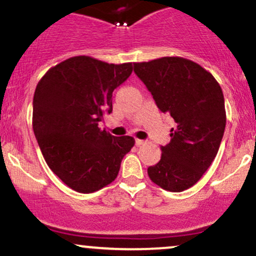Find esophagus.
<instances>
[{
  "label": "esophagus",
  "instance_id": "obj_1",
  "mask_svg": "<svg viewBox=\"0 0 256 256\" xmlns=\"http://www.w3.org/2000/svg\"><path fill=\"white\" fill-rule=\"evenodd\" d=\"M144 140H138V138H137V140H136V146H143V144H144Z\"/></svg>",
  "mask_w": 256,
  "mask_h": 256
}]
</instances>
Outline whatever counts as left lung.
Segmentation results:
<instances>
[{"label": "left lung", "mask_w": 256, "mask_h": 256, "mask_svg": "<svg viewBox=\"0 0 256 256\" xmlns=\"http://www.w3.org/2000/svg\"><path fill=\"white\" fill-rule=\"evenodd\" d=\"M134 73L162 113L174 119L171 142L148 168L152 183L172 192L189 189L212 165L226 125L222 90L198 64L180 56L134 62Z\"/></svg>", "instance_id": "1"}]
</instances>
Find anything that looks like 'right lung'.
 Instances as JSON below:
<instances>
[{
    "instance_id": "obj_1",
    "label": "right lung",
    "mask_w": 256,
    "mask_h": 256,
    "mask_svg": "<svg viewBox=\"0 0 256 256\" xmlns=\"http://www.w3.org/2000/svg\"><path fill=\"white\" fill-rule=\"evenodd\" d=\"M132 62L107 64L73 56L52 67L34 95L32 128L46 165L78 192H98L118 176L122 158L134 146L131 136L101 130L112 113V94L130 77Z\"/></svg>"
}]
</instances>
